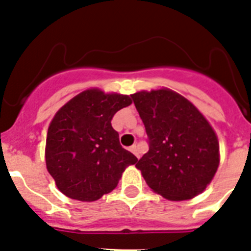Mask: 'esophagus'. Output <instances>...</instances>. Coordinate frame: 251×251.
I'll return each instance as SVG.
<instances>
[{
	"instance_id": "obj_1",
	"label": "esophagus",
	"mask_w": 251,
	"mask_h": 251,
	"mask_svg": "<svg viewBox=\"0 0 251 251\" xmlns=\"http://www.w3.org/2000/svg\"><path fill=\"white\" fill-rule=\"evenodd\" d=\"M130 151H131V152H133L134 155H135V156L138 157V159L141 157V152H139V149H138L137 145L131 146V147H130Z\"/></svg>"
}]
</instances>
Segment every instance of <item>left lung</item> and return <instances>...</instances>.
I'll list each match as a JSON object with an SVG mask.
<instances>
[{"label":"left lung","instance_id":"1","mask_svg":"<svg viewBox=\"0 0 251 251\" xmlns=\"http://www.w3.org/2000/svg\"><path fill=\"white\" fill-rule=\"evenodd\" d=\"M150 150L135 167L152 191L186 201L206 190L220 163L218 135L198 108L169 88L131 95Z\"/></svg>","mask_w":251,"mask_h":251}]
</instances>
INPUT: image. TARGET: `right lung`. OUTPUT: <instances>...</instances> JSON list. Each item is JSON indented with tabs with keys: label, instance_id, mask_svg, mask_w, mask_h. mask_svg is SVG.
<instances>
[{
	"label": "right lung",
	"instance_id": "add662e5",
	"mask_svg": "<svg viewBox=\"0 0 251 251\" xmlns=\"http://www.w3.org/2000/svg\"><path fill=\"white\" fill-rule=\"evenodd\" d=\"M129 95L88 88L69 100L49 124L47 169L58 190L94 202L116 189L122 173L138 159L122 149L112 127L116 112L131 104Z\"/></svg>",
	"mask_w": 251,
	"mask_h": 251
}]
</instances>
